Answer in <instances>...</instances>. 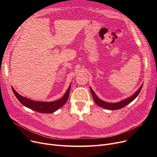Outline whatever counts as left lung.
Listing matches in <instances>:
<instances>
[{
    "mask_svg": "<svg viewBox=\"0 0 157 157\" xmlns=\"http://www.w3.org/2000/svg\"><path fill=\"white\" fill-rule=\"evenodd\" d=\"M143 85H142L141 86H140L139 88L132 96L125 98V99H124V100H122L118 102H115V103L107 102H105V101L100 99V98L97 96V95L94 92L93 89L90 86V91H91V94L92 95V97L94 98V101H95L96 104H97L98 106L101 107V108L106 109L116 110V109H121V108H123V107L127 105V104H128L129 103H130L131 102H132L137 97V95L139 94L140 92H141V88H143Z\"/></svg>",
    "mask_w": 157,
    "mask_h": 157,
    "instance_id": "1",
    "label": "left lung"
}]
</instances>
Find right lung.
<instances>
[{"label":"right lung","instance_id":"1","mask_svg":"<svg viewBox=\"0 0 157 157\" xmlns=\"http://www.w3.org/2000/svg\"><path fill=\"white\" fill-rule=\"evenodd\" d=\"M71 85L70 84L67 91L61 98L53 102H42L31 100L30 98L21 96L18 92H16L13 86H11V88L16 97L24 106L40 113H52L60 108L67 101L70 94Z\"/></svg>","mask_w":157,"mask_h":157}]
</instances>
